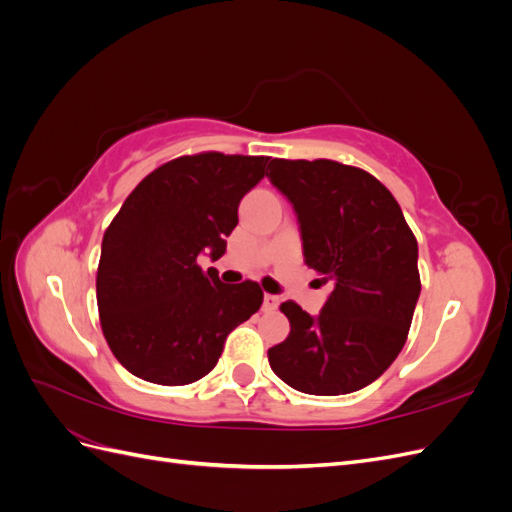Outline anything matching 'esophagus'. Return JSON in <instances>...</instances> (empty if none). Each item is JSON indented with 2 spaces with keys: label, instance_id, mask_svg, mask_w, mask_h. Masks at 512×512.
<instances>
[{
  "label": "esophagus",
  "instance_id": "1",
  "mask_svg": "<svg viewBox=\"0 0 512 512\" xmlns=\"http://www.w3.org/2000/svg\"><path fill=\"white\" fill-rule=\"evenodd\" d=\"M277 305H280V297H277V294H265V305H262V307H265L267 309V312H273V309H277Z\"/></svg>",
  "mask_w": 512,
  "mask_h": 512
}]
</instances>
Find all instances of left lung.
Segmentation results:
<instances>
[{"label": "left lung", "instance_id": "obj_1", "mask_svg": "<svg viewBox=\"0 0 512 512\" xmlns=\"http://www.w3.org/2000/svg\"><path fill=\"white\" fill-rule=\"evenodd\" d=\"M297 213L305 265L333 292L314 318L280 305L290 335L269 365L307 395H346L380 378L404 348L421 294L416 237L395 196L367 170L333 160L269 162Z\"/></svg>", "mask_w": 512, "mask_h": 512}]
</instances>
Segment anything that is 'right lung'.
Masks as SVG:
<instances>
[{"label": "right lung", "instance_id": "obj_1", "mask_svg": "<svg viewBox=\"0 0 512 512\" xmlns=\"http://www.w3.org/2000/svg\"><path fill=\"white\" fill-rule=\"evenodd\" d=\"M269 158L205 151L162 164L136 185L106 228L96 275L102 333L136 378L181 386L218 363L228 333L262 305L260 286L220 282L213 267L241 198Z\"/></svg>", "mask_w": 512, "mask_h": 512}]
</instances>
